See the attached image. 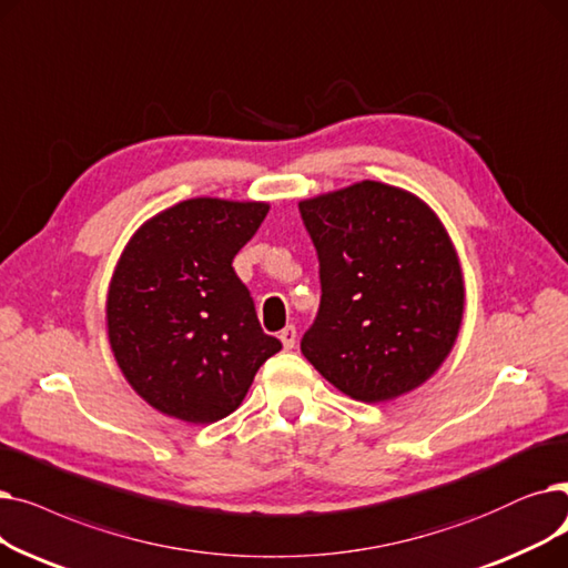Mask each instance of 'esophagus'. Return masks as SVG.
Wrapping results in <instances>:
<instances>
[{
    "label": "esophagus",
    "instance_id": "esophagus-1",
    "mask_svg": "<svg viewBox=\"0 0 568 568\" xmlns=\"http://www.w3.org/2000/svg\"><path fill=\"white\" fill-rule=\"evenodd\" d=\"M295 337H298V333H295L293 326H286V328L280 333V339H282L284 348H293V346H295Z\"/></svg>",
    "mask_w": 568,
    "mask_h": 568
}]
</instances>
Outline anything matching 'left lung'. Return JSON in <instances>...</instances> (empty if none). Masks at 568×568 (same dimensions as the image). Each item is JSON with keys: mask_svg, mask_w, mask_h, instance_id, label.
Returning <instances> with one entry per match:
<instances>
[{"mask_svg": "<svg viewBox=\"0 0 568 568\" xmlns=\"http://www.w3.org/2000/svg\"><path fill=\"white\" fill-rule=\"evenodd\" d=\"M298 207L321 280L303 356L337 390L367 404L425 384L450 354L465 312L463 267L437 214L374 180Z\"/></svg>", "mask_w": 568, "mask_h": 568, "instance_id": "8db88e82", "label": "left lung"}]
</instances>
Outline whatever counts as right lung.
<instances>
[{
  "label": "right lung",
  "instance_id": "obj_1",
  "mask_svg": "<svg viewBox=\"0 0 568 568\" xmlns=\"http://www.w3.org/2000/svg\"><path fill=\"white\" fill-rule=\"evenodd\" d=\"M270 205L189 199L131 235L108 286L113 356L150 407L207 425L233 414L282 348L233 270Z\"/></svg>",
  "mask_w": 568,
  "mask_h": 568
}]
</instances>
